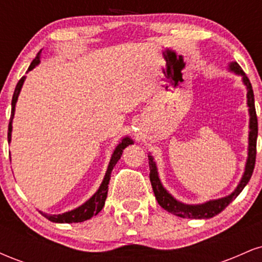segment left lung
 <instances>
[{"mask_svg": "<svg viewBox=\"0 0 262 262\" xmlns=\"http://www.w3.org/2000/svg\"><path fill=\"white\" fill-rule=\"evenodd\" d=\"M230 69L235 71L236 74L242 75L243 81H244L246 90H248V106L249 113H250V133H249V158L246 161L245 172L243 176L242 181L235 191L229 196L221 198V200L209 201L204 204H197V206H189V204H183L181 202H177L169 192L162 187L160 180H159L158 171H156V165L152 161L151 156H149V167H150V182H151L152 191H154L155 198L158 200V203L160 204L164 209L167 212L172 213L181 218H192V219H208L219 214L222 210H224L229 206L230 202H233L235 198L239 196L240 192L244 189L246 183L250 181L252 171L255 167V161H256V139H257V116L256 110H255V101H254V91L250 80L248 79L243 69L237 62H233L230 65Z\"/></svg>", "mask_w": 262, "mask_h": 262, "instance_id": "1", "label": "left lung"}]
</instances>
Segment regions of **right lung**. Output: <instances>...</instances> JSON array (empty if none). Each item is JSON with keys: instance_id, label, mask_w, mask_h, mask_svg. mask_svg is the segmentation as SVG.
Wrapping results in <instances>:
<instances>
[{"instance_id": "1", "label": "right lung", "mask_w": 262, "mask_h": 262, "mask_svg": "<svg viewBox=\"0 0 262 262\" xmlns=\"http://www.w3.org/2000/svg\"><path fill=\"white\" fill-rule=\"evenodd\" d=\"M41 50L37 54L35 59L33 60L32 64L29 65L28 71H31L33 68H35L39 64V55H40ZM26 76H23L22 79L18 81L16 90H14L13 93V97H12V112H11V118H10V124H8V143L11 141V132H12V118H13V114H14V107H16V102L18 100V95H19L20 89H22L23 82H25ZM133 144V140H130L129 138H124L121 143L118 144L116 150H114L112 159H111L110 165H108V169L106 172V176H104L103 182L98 188V191L96 192L93 196L90 198L89 201L85 204L79 207V208L70 210V212H66L62 213V214H58V215H49V214H45V213H41L45 218L49 219L50 222H55V223H80V222H85L87 219L92 218L93 215H97L98 213L101 212V209L103 208L104 206V201L107 198V192H108V183H110L111 180V172H112L114 165L117 164V161L121 159V156L123 154V150L124 148H127L128 145Z\"/></svg>"}]
</instances>
